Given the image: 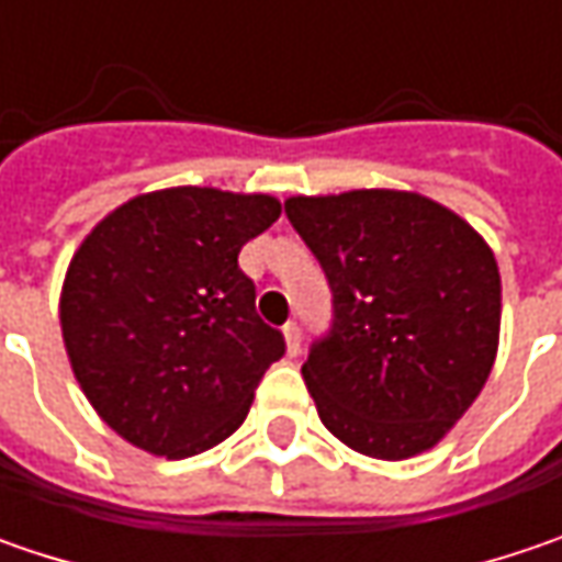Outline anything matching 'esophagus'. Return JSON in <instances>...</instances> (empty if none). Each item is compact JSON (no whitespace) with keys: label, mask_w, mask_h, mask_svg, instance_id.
<instances>
[{"label":"esophagus","mask_w":562,"mask_h":562,"mask_svg":"<svg viewBox=\"0 0 562 562\" xmlns=\"http://www.w3.org/2000/svg\"><path fill=\"white\" fill-rule=\"evenodd\" d=\"M282 336H285V352L289 355L302 352V329H299L295 321H289V324L282 327Z\"/></svg>","instance_id":"34e87169"}]
</instances>
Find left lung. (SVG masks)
<instances>
[{
	"label": "left lung",
	"instance_id": "1",
	"mask_svg": "<svg viewBox=\"0 0 562 562\" xmlns=\"http://www.w3.org/2000/svg\"><path fill=\"white\" fill-rule=\"evenodd\" d=\"M321 260L333 324L302 378L333 437L400 462L440 443L497 358L501 270L487 241L415 191L289 198Z\"/></svg>",
	"mask_w": 562,
	"mask_h": 562
}]
</instances>
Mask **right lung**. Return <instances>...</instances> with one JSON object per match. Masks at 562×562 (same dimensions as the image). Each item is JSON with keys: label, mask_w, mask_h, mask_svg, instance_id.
<instances>
[{"label": "right lung", "mask_w": 562, "mask_h": 562, "mask_svg": "<svg viewBox=\"0 0 562 562\" xmlns=\"http://www.w3.org/2000/svg\"><path fill=\"white\" fill-rule=\"evenodd\" d=\"M270 194L162 188L93 226L61 285L65 352L106 425L184 459L245 422L285 339L257 317L245 241L280 220Z\"/></svg>", "instance_id": "obj_1"}]
</instances>
